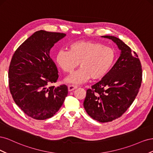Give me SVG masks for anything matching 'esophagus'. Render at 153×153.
<instances>
[{
	"mask_svg": "<svg viewBox=\"0 0 153 153\" xmlns=\"http://www.w3.org/2000/svg\"><path fill=\"white\" fill-rule=\"evenodd\" d=\"M68 91H73V90L76 89V88H77V87H76V86H75V85H68Z\"/></svg>",
	"mask_w": 153,
	"mask_h": 153,
	"instance_id": "1",
	"label": "esophagus"
}]
</instances>
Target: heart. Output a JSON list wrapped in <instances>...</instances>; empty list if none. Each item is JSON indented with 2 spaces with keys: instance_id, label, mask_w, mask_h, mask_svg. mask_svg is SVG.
Returning a JSON list of instances; mask_svg holds the SVG:
<instances>
[{
  "instance_id": "b5f03b06",
  "label": "heart",
  "mask_w": 153,
  "mask_h": 153,
  "mask_svg": "<svg viewBox=\"0 0 153 153\" xmlns=\"http://www.w3.org/2000/svg\"><path fill=\"white\" fill-rule=\"evenodd\" d=\"M115 52L112 48L100 43L80 41L69 46V50H61L55 55V62L62 70L72 73L78 65L80 68L66 78L65 81L79 84L92 79L103 78L112 67Z\"/></svg>"
}]
</instances>
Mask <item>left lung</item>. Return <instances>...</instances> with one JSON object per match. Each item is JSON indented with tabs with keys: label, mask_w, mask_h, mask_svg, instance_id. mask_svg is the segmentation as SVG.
Here are the masks:
<instances>
[{
	"label": "left lung",
	"mask_w": 153,
	"mask_h": 153,
	"mask_svg": "<svg viewBox=\"0 0 153 153\" xmlns=\"http://www.w3.org/2000/svg\"><path fill=\"white\" fill-rule=\"evenodd\" d=\"M101 37L112 40L121 55L102 79L87 90L84 106L92 119L107 123L121 117L133 103L141 85L142 71L137 54L122 40Z\"/></svg>",
	"instance_id": "8db88e82"
}]
</instances>
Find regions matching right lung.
Here are the masks:
<instances>
[{
	"mask_svg": "<svg viewBox=\"0 0 153 153\" xmlns=\"http://www.w3.org/2000/svg\"><path fill=\"white\" fill-rule=\"evenodd\" d=\"M66 36L59 32L36 31L13 55L8 73L11 94L15 103L34 119L53 116L68 95L66 85L49 86L59 77L50 51Z\"/></svg>",
	"mask_w": 153,
	"mask_h": 153,
	"instance_id": "add662e5",
	"label": "right lung"
}]
</instances>
